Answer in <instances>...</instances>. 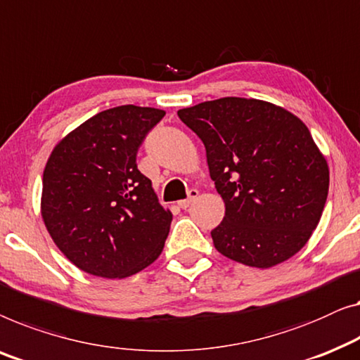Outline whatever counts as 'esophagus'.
Instances as JSON below:
<instances>
[{
  "label": "esophagus",
  "mask_w": 360,
  "mask_h": 360,
  "mask_svg": "<svg viewBox=\"0 0 360 360\" xmlns=\"http://www.w3.org/2000/svg\"><path fill=\"white\" fill-rule=\"evenodd\" d=\"M198 198V190H190L188 191V198H186V200H181V201H179V206L181 207V210H186V207H188L193 201H195Z\"/></svg>",
  "instance_id": "esophagus-1"
}]
</instances>
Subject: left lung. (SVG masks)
Here are the masks:
<instances>
[{"mask_svg": "<svg viewBox=\"0 0 360 360\" xmlns=\"http://www.w3.org/2000/svg\"><path fill=\"white\" fill-rule=\"evenodd\" d=\"M206 148L226 205L211 231L219 253L273 268L304 248L325 207L330 169L300 118L258 98L222 97L179 110Z\"/></svg>", "mask_w": 360, "mask_h": 360, "instance_id": "1", "label": "left lung"}]
</instances>
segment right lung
Instances as JSON below:
<instances>
[{"mask_svg": "<svg viewBox=\"0 0 360 360\" xmlns=\"http://www.w3.org/2000/svg\"><path fill=\"white\" fill-rule=\"evenodd\" d=\"M164 110L120 105L86 120L51 150L40 212L60 252L92 276L123 279L162 253L164 210L136 154Z\"/></svg>", "mask_w": 360, "mask_h": 360, "instance_id": "right-lung-1", "label": "right lung"}]
</instances>
